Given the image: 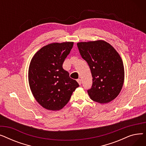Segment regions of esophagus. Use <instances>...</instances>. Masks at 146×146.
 <instances>
[{"label": "esophagus", "mask_w": 146, "mask_h": 146, "mask_svg": "<svg viewBox=\"0 0 146 146\" xmlns=\"http://www.w3.org/2000/svg\"><path fill=\"white\" fill-rule=\"evenodd\" d=\"M77 82H78V83L79 84V85H81V84H82V80H81V79H78V80H77Z\"/></svg>", "instance_id": "34e87169"}]
</instances>
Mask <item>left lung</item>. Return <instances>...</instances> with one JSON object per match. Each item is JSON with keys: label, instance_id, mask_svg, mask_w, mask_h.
Returning a JSON list of instances; mask_svg holds the SVG:
<instances>
[{"label": "left lung", "instance_id": "1", "mask_svg": "<svg viewBox=\"0 0 146 146\" xmlns=\"http://www.w3.org/2000/svg\"><path fill=\"white\" fill-rule=\"evenodd\" d=\"M82 57L92 76V86L88 90L92 100L100 104L115 99L124 81V67L118 52L104 40L77 43Z\"/></svg>", "mask_w": 146, "mask_h": 146}]
</instances>
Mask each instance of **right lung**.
<instances>
[{
  "instance_id": "obj_1",
  "label": "right lung",
  "mask_w": 146,
  "mask_h": 146,
  "mask_svg": "<svg viewBox=\"0 0 146 146\" xmlns=\"http://www.w3.org/2000/svg\"><path fill=\"white\" fill-rule=\"evenodd\" d=\"M73 42L44 46L32 58L28 69L30 89L37 102L50 111H59L68 103L78 83L63 68Z\"/></svg>"
}]
</instances>
